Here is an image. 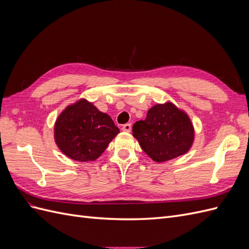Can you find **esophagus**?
<instances>
[{"mask_svg": "<svg viewBox=\"0 0 249 249\" xmlns=\"http://www.w3.org/2000/svg\"><path fill=\"white\" fill-rule=\"evenodd\" d=\"M132 130V124H125L123 125V131L124 132H131Z\"/></svg>", "mask_w": 249, "mask_h": 249, "instance_id": "34e87169", "label": "esophagus"}]
</instances>
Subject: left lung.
Wrapping results in <instances>:
<instances>
[{"label":"left lung","instance_id":"8db88e82","mask_svg":"<svg viewBox=\"0 0 249 249\" xmlns=\"http://www.w3.org/2000/svg\"><path fill=\"white\" fill-rule=\"evenodd\" d=\"M133 136L156 162H165L186 154L194 140V129L185 112L171 103L158 104L144 120L133 125Z\"/></svg>","mask_w":249,"mask_h":249}]
</instances>
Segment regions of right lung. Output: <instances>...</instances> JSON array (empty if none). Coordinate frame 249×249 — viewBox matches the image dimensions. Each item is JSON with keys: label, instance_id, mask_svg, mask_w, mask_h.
<instances>
[{"label": "right lung", "instance_id": "1", "mask_svg": "<svg viewBox=\"0 0 249 249\" xmlns=\"http://www.w3.org/2000/svg\"><path fill=\"white\" fill-rule=\"evenodd\" d=\"M55 141L72 160L94 161L119 133L112 118L82 99L66 107L55 123Z\"/></svg>", "mask_w": 249, "mask_h": 249}]
</instances>
